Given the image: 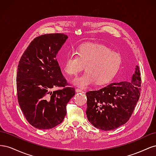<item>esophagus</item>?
I'll return each instance as SVG.
<instances>
[{"instance_id": "esophagus-1", "label": "esophagus", "mask_w": 156, "mask_h": 156, "mask_svg": "<svg viewBox=\"0 0 156 156\" xmlns=\"http://www.w3.org/2000/svg\"><path fill=\"white\" fill-rule=\"evenodd\" d=\"M75 91H76V92H77V93H79V92H84V91L83 90L80 89V88H77L76 90H75Z\"/></svg>"}]
</instances>
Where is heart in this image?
<instances>
[{
	"label": "heart",
	"mask_w": 156,
	"mask_h": 156,
	"mask_svg": "<svg viewBox=\"0 0 156 156\" xmlns=\"http://www.w3.org/2000/svg\"><path fill=\"white\" fill-rule=\"evenodd\" d=\"M122 64L120 55L107 46L87 43L81 45L77 53H69L64 60L63 69L70 76H75L85 66L86 72L75 78L73 83L80 88H87L96 83L105 84L115 76Z\"/></svg>",
	"instance_id": "b5f03b06"
}]
</instances>
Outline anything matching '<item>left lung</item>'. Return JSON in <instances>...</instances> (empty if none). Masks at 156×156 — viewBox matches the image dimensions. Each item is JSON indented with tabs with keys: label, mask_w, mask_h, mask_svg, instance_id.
I'll list each match as a JSON object with an SVG mask.
<instances>
[{
	"label": "left lung",
	"mask_w": 156,
	"mask_h": 156,
	"mask_svg": "<svg viewBox=\"0 0 156 156\" xmlns=\"http://www.w3.org/2000/svg\"><path fill=\"white\" fill-rule=\"evenodd\" d=\"M141 78L138 66L131 81L114 83L98 90L87 92L88 121L104 131L125 124L133 113L140 96Z\"/></svg>",
	"instance_id": "left-lung-1"
}]
</instances>
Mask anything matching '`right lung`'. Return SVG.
<instances>
[{
  "label": "right lung",
  "instance_id": "1",
  "mask_svg": "<svg viewBox=\"0 0 156 156\" xmlns=\"http://www.w3.org/2000/svg\"><path fill=\"white\" fill-rule=\"evenodd\" d=\"M64 34L41 35L33 40L19 62L17 99L27 120L33 127L48 129L60 124L66 115L67 103L75 89L66 87L57 60L68 39ZM63 87L52 91L55 87Z\"/></svg>",
  "mask_w": 156,
  "mask_h": 156
}]
</instances>
